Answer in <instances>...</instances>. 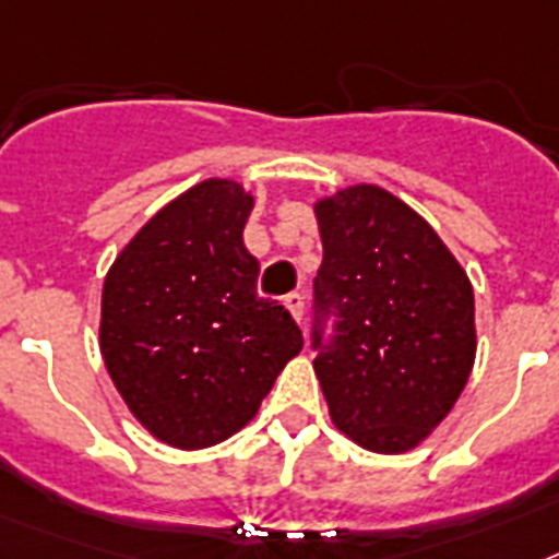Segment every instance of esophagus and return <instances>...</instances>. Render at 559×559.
I'll return each mask as SVG.
<instances>
[{
	"mask_svg": "<svg viewBox=\"0 0 559 559\" xmlns=\"http://www.w3.org/2000/svg\"><path fill=\"white\" fill-rule=\"evenodd\" d=\"M283 306L288 308L294 320L302 322V317H306V299H302V294H288V297L283 299Z\"/></svg>",
	"mask_w": 559,
	"mask_h": 559,
	"instance_id": "obj_1",
	"label": "esophagus"
}]
</instances>
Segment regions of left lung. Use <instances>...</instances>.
I'll return each mask as SVG.
<instances>
[{
  "label": "left lung",
  "instance_id": "8db88e82",
  "mask_svg": "<svg viewBox=\"0 0 559 559\" xmlns=\"http://www.w3.org/2000/svg\"><path fill=\"white\" fill-rule=\"evenodd\" d=\"M322 265L313 373L334 426L359 449L405 454L426 442L463 394L477 357L474 288L437 230L380 186L313 202Z\"/></svg>",
  "mask_w": 559,
  "mask_h": 559
}]
</instances>
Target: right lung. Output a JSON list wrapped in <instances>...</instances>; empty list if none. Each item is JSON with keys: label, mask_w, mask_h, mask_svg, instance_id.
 <instances>
[{"label": "right lung", "mask_w": 559, "mask_h": 559, "mask_svg": "<svg viewBox=\"0 0 559 559\" xmlns=\"http://www.w3.org/2000/svg\"><path fill=\"white\" fill-rule=\"evenodd\" d=\"M253 193L211 177L156 211L105 274L99 352L128 412L170 449L246 428L302 352L283 306L257 297L242 242Z\"/></svg>", "instance_id": "right-lung-1"}]
</instances>
